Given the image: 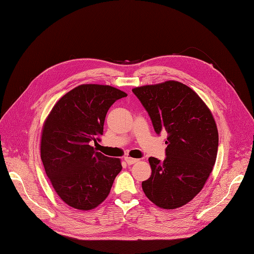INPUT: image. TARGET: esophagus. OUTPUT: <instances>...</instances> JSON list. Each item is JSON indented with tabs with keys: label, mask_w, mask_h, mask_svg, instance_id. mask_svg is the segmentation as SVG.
<instances>
[{
	"label": "esophagus",
	"mask_w": 254,
	"mask_h": 254,
	"mask_svg": "<svg viewBox=\"0 0 254 254\" xmlns=\"http://www.w3.org/2000/svg\"><path fill=\"white\" fill-rule=\"evenodd\" d=\"M125 161H126V163H127L128 165H132V164H134V163H136V162H139V159L126 157V158H125Z\"/></svg>",
	"instance_id": "1"
}]
</instances>
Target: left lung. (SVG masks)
Wrapping results in <instances>:
<instances>
[{"instance_id":"1","label":"left lung","mask_w":254,"mask_h":254,"mask_svg":"<svg viewBox=\"0 0 254 254\" xmlns=\"http://www.w3.org/2000/svg\"><path fill=\"white\" fill-rule=\"evenodd\" d=\"M132 92L147 110L155 131L168 133L166 158L148 159L151 175L142 189L161 209H177L202 190L213 171L218 149L216 123L200 96L182 82L166 80Z\"/></svg>"}]
</instances>
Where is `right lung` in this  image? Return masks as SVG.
Segmentation results:
<instances>
[{
  "instance_id": "add662e5",
  "label": "right lung",
  "mask_w": 254,
  "mask_h": 254,
  "mask_svg": "<svg viewBox=\"0 0 254 254\" xmlns=\"http://www.w3.org/2000/svg\"><path fill=\"white\" fill-rule=\"evenodd\" d=\"M124 91L86 83L54 105L41 132V160L61 200L76 210H93L108 197L122 171L118 158L95 151L90 143L103 134L106 114Z\"/></svg>"
}]
</instances>
